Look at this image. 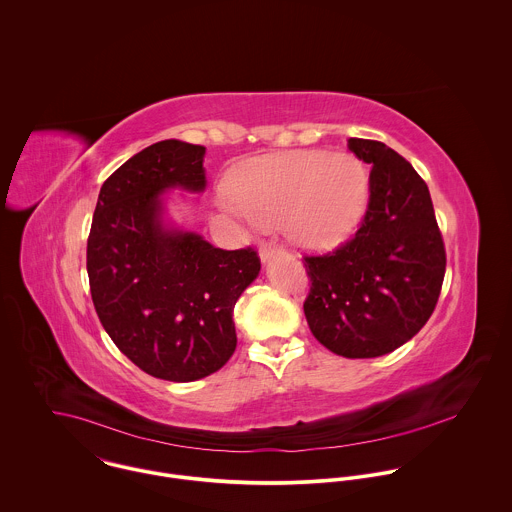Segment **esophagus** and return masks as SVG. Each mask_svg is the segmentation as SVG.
I'll return each instance as SVG.
<instances>
[{"instance_id":"1","label":"esophagus","mask_w":512,"mask_h":512,"mask_svg":"<svg viewBox=\"0 0 512 512\" xmlns=\"http://www.w3.org/2000/svg\"><path fill=\"white\" fill-rule=\"evenodd\" d=\"M282 252V248L280 246H276V244H264L262 248H260V260L262 262H270L274 256H278Z\"/></svg>"}]
</instances>
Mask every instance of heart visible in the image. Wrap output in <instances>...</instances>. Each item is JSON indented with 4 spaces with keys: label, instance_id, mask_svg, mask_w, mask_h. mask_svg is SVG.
Here are the masks:
<instances>
[{
    "label": "heart",
    "instance_id": "1",
    "mask_svg": "<svg viewBox=\"0 0 512 512\" xmlns=\"http://www.w3.org/2000/svg\"><path fill=\"white\" fill-rule=\"evenodd\" d=\"M368 173L351 153L293 151L260 157L224 189L226 211L258 226L284 222L307 248L343 242L363 219Z\"/></svg>",
    "mask_w": 512,
    "mask_h": 512
}]
</instances>
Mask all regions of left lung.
Here are the masks:
<instances>
[{
	"label": "left lung",
	"instance_id": "obj_1",
	"mask_svg": "<svg viewBox=\"0 0 512 512\" xmlns=\"http://www.w3.org/2000/svg\"><path fill=\"white\" fill-rule=\"evenodd\" d=\"M372 163L368 205L355 236L333 252L303 256V301L315 339L347 359H372L410 341L432 317L445 276V246L426 181L394 149L351 138Z\"/></svg>",
	"mask_w": 512,
	"mask_h": 512
}]
</instances>
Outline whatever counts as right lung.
Returning <instances> with one entry per match:
<instances>
[{
  "instance_id": "obj_1",
  "label": "right lung",
  "mask_w": 512,
  "mask_h": 512,
  "mask_svg": "<svg viewBox=\"0 0 512 512\" xmlns=\"http://www.w3.org/2000/svg\"><path fill=\"white\" fill-rule=\"evenodd\" d=\"M203 155V146L163 140L130 157L100 189L86 246L102 327L134 365L171 382L226 365L234 303L260 272L254 248L222 250L161 222L165 189H205Z\"/></svg>"
}]
</instances>
